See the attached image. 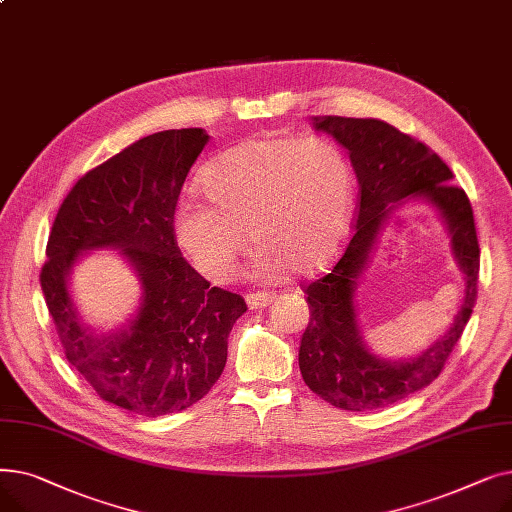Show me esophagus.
<instances>
[{
	"label": "esophagus",
	"instance_id": "1",
	"mask_svg": "<svg viewBox=\"0 0 512 512\" xmlns=\"http://www.w3.org/2000/svg\"><path fill=\"white\" fill-rule=\"evenodd\" d=\"M274 294L270 292H255V294H247V305L251 309H265L267 305H272Z\"/></svg>",
	"mask_w": 512,
	"mask_h": 512
}]
</instances>
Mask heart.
Wrapping results in <instances>:
<instances>
[{"instance_id":"1","label":"heart","mask_w":512,"mask_h":512,"mask_svg":"<svg viewBox=\"0 0 512 512\" xmlns=\"http://www.w3.org/2000/svg\"><path fill=\"white\" fill-rule=\"evenodd\" d=\"M209 204L180 199L178 245L209 282L232 278L249 238L259 249L251 276L276 280L286 267L317 272L351 226L353 172L328 139L255 137L215 155L201 174Z\"/></svg>"}]
</instances>
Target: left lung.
<instances>
[{
  "label": "left lung",
  "instance_id": "left-lung-1",
  "mask_svg": "<svg viewBox=\"0 0 512 512\" xmlns=\"http://www.w3.org/2000/svg\"><path fill=\"white\" fill-rule=\"evenodd\" d=\"M351 157L359 180V211L353 240L332 274L309 284V326L301 340L299 367L305 384L344 411H373L432 384L473 313L479 245L473 209L452 172L423 143L373 118L315 116ZM415 202L429 204L451 236L453 256L464 272V301L451 328L425 352L407 360L375 356L358 321V288L389 215Z\"/></svg>",
  "mask_w": 512,
  "mask_h": 512
}]
</instances>
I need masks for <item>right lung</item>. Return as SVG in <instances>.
Wrapping results in <instances>:
<instances>
[{
	"label": "right lung",
	"instance_id": "add662e5",
	"mask_svg": "<svg viewBox=\"0 0 512 512\" xmlns=\"http://www.w3.org/2000/svg\"><path fill=\"white\" fill-rule=\"evenodd\" d=\"M209 143L203 128L161 130L80 178L47 242L41 288L66 359L112 405L141 417L184 411L220 380L238 294L209 288L174 240V209L188 170ZM93 250H118L142 286L124 325L93 329L79 313L73 267Z\"/></svg>",
	"mask_w": 512,
	"mask_h": 512
}]
</instances>
